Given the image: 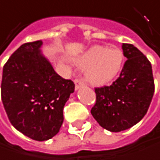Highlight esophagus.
<instances>
[{
    "label": "esophagus",
    "instance_id": "34e87169",
    "mask_svg": "<svg viewBox=\"0 0 160 160\" xmlns=\"http://www.w3.org/2000/svg\"><path fill=\"white\" fill-rule=\"evenodd\" d=\"M75 84H76V89H78L79 87H82L84 85V82L82 78H76L75 79Z\"/></svg>",
    "mask_w": 160,
    "mask_h": 160
}]
</instances>
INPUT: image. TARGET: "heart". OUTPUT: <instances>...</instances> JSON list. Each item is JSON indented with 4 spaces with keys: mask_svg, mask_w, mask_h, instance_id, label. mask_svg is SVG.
<instances>
[{
    "mask_svg": "<svg viewBox=\"0 0 160 160\" xmlns=\"http://www.w3.org/2000/svg\"><path fill=\"white\" fill-rule=\"evenodd\" d=\"M124 62L123 52L94 46L76 60V64L86 69V78L93 84H104L110 82L120 72Z\"/></svg>",
    "mask_w": 160,
    "mask_h": 160,
    "instance_id": "1",
    "label": "heart"
}]
</instances>
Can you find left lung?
Here are the masks:
<instances>
[{
    "instance_id": "8db88e82",
    "label": "left lung",
    "mask_w": 160,
    "mask_h": 160,
    "mask_svg": "<svg viewBox=\"0 0 160 160\" xmlns=\"http://www.w3.org/2000/svg\"><path fill=\"white\" fill-rule=\"evenodd\" d=\"M128 58L120 77L109 86L95 88L91 114L101 127L118 132L132 128L147 113L155 92L152 65L132 44L123 43Z\"/></svg>"
}]
</instances>
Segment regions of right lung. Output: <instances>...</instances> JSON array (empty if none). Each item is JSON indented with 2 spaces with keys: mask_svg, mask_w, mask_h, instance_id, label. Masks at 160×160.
<instances>
[{
  "mask_svg": "<svg viewBox=\"0 0 160 160\" xmlns=\"http://www.w3.org/2000/svg\"><path fill=\"white\" fill-rule=\"evenodd\" d=\"M42 41L25 43L4 64L2 101L12 126L37 141L53 137L63 123V108L75 83L54 72L40 51Z\"/></svg>",
  "mask_w": 160,
  "mask_h": 160,
  "instance_id": "obj_1",
  "label": "right lung"
}]
</instances>
